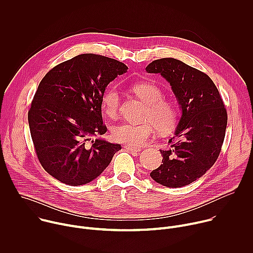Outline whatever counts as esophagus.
<instances>
[{
  "instance_id": "obj_1",
  "label": "esophagus",
  "mask_w": 253,
  "mask_h": 253,
  "mask_svg": "<svg viewBox=\"0 0 253 253\" xmlns=\"http://www.w3.org/2000/svg\"><path fill=\"white\" fill-rule=\"evenodd\" d=\"M124 148H125L126 150H128V151H133V152H139V151L142 150V149L139 148V147H134V146H130V145H125Z\"/></svg>"
}]
</instances>
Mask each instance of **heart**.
<instances>
[{
    "mask_svg": "<svg viewBox=\"0 0 253 253\" xmlns=\"http://www.w3.org/2000/svg\"><path fill=\"white\" fill-rule=\"evenodd\" d=\"M132 90L147 104V109L143 116L146 122L118 124L112 128L111 134L116 142L130 146H140L151 136L154 128L162 134L171 131L177 123L178 110L172 101L162 99V90L153 83H138L133 85ZM101 104L104 113L108 117L115 118L121 104L119 91L115 87H108L101 98Z\"/></svg>",
    "mask_w": 253,
    "mask_h": 253,
    "instance_id": "1",
    "label": "heart"
}]
</instances>
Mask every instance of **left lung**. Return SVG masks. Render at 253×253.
<instances>
[{"label": "left lung", "mask_w": 253, "mask_h": 253, "mask_svg": "<svg viewBox=\"0 0 253 253\" xmlns=\"http://www.w3.org/2000/svg\"><path fill=\"white\" fill-rule=\"evenodd\" d=\"M171 86L181 109L170 148L158 168L150 173L157 183L172 188L188 185L202 177L219 156L227 125L223 101L213 81L203 72L173 59L162 58L146 67Z\"/></svg>", "instance_id": "1"}]
</instances>
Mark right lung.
Listing matches in <instances>:
<instances>
[{
	"mask_svg": "<svg viewBox=\"0 0 253 253\" xmlns=\"http://www.w3.org/2000/svg\"><path fill=\"white\" fill-rule=\"evenodd\" d=\"M128 67L96 54L63 62L42 79L28 113L38 159L60 182L79 186L96 179L121 149L103 138L101 98Z\"/></svg>",
	"mask_w": 253,
	"mask_h": 253,
	"instance_id": "right-lung-1",
	"label": "right lung"
}]
</instances>
